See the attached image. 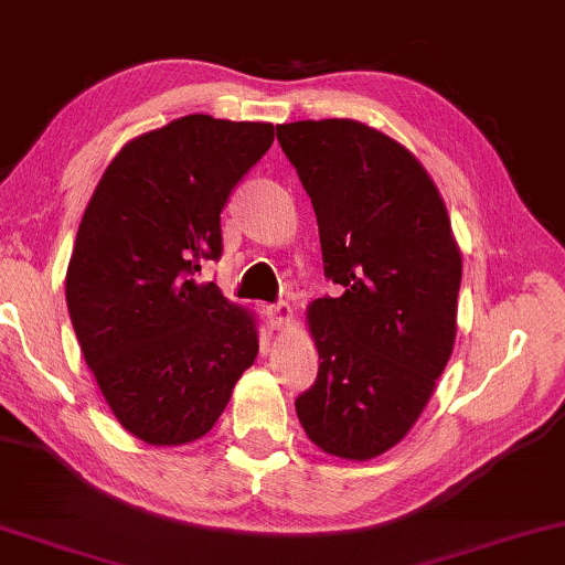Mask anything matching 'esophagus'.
I'll return each instance as SVG.
<instances>
[{
	"label": "esophagus",
	"instance_id": "34e87169",
	"mask_svg": "<svg viewBox=\"0 0 565 565\" xmlns=\"http://www.w3.org/2000/svg\"><path fill=\"white\" fill-rule=\"evenodd\" d=\"M268 311V322H271L276 330H289L294 322V311L286 301H279V305H271L266 309Z\"/></svg>",
	"mask_w": 565,
	"mask_h": 565
}]
</instances>
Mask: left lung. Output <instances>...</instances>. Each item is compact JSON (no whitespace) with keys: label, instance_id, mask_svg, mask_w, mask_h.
I'll return each instance as SVG.
<instances>
[{"label":"left lung","instance_id":"1","mask_svg":"<svg viewBox=\"0 0 565 565\" xmlns=\"http://www.w3.org/2000/svg\"><path fill=\"white\" fill-rule=\"evenodd\" d=\"M315 207L324 276L340 297L307 309L319 352L297 416L319 449L365 461L416 424L457 337L461 250L428 172L352 119L276 126Z\"/></svg>","mask_w":565,"mask_h":565}]
</instances>
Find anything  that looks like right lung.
<instances>
[{"instance_id":"add662e5","label":"right lung","mask_w":565,"mask_h":565,"mask_svg":"<svg viewBox=\"0 0 565 565\" xmlns=\"http://www.w3.org/2000/svg\"><path fill=\"white\" fill-rule=\"evenodd\" d=\"M271 145V124L182 116L124 145L83 213L67 311L108 408L151 446L205 436L258 355L254 311L195 274L221 258V210Z\"/></svg>"}]
</instances>
